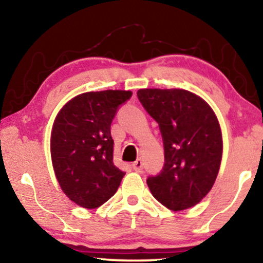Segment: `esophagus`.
Segmentation results:
<instances>
[{"label": "esophagus", "instance_id": "obj_1", "mask_svg": "<svg viewBox=\"0 0 263 263\" xmlns=\"http://www.w3.org/2000/svg\"><path fill=\"white\" fill-rule=\"evenodd\" d=\"M142 160L141 159H138L136 161H134V163H133V168H134V170L136 171V172H142Z\"/></svg>", "mask_w": 263, "mask_h": 263}]
</instances>
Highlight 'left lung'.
<instances>
[{"label":"left lung","mask_w":263,"mask_h":263,"mask_svg":"<svg viewBox=\"0 0 263 263\" xmlns=\"http://www.w3.org/2000/svg\"><path fill=\"white\" fill-rule=\"evenodd\" d=\"M138 98L158 122L165 164L147 184L152 195L171 211L195 206L210 193L222 157L217 115L206 100L182 88H142Z\"/></svg>","instance_id":"left-lung-1"}]
</instances>
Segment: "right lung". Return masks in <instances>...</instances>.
<instances>
[{
    "mask_svg": "<svg viewBox=\"0 0 263 263\" xmlns=\"http://www.w3.org/2000/svg\"><path fill=\"white\" fill-rule=\"evenodd\" d=\"M132 91L81 93L64 104L50 138L52 167L69 200L93 210L115 195L125 175L114 164L111 122Z\"/></svg>",
    "mask_w": 263,
    "mask_h": 263,
    "instance_id": "add662e5",
    "label": "right lung"
}]
</instances>
